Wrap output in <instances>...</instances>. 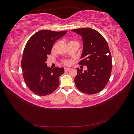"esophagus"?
Segmentation results:
<instances>
[{
  "mask_svg": "<svg viewBox=\"0 0 134 134\" xmlns=\"http://www.w3.org/2000/svg\"><path fill=\"white\" fill-rule=\"evenodd\" d=\"M70 70V68H65V71H69V70Z\"/></svg>",
  "mask_w": 134,
  "mask_h": 134,
  "instance_id": "1",
  "label": "esophagus"
}]
</instances>
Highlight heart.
I'll use <instances>...</instances> for the list:
<instances>
[{"label": "heart", "instance_id": "b5f03b06", "mask_svg": "<svg viewBox=\"0 0 134 134\" xmlns=\"http://www.w3.org/2000/svg\"><path fill=\"white\" fill-rule=\"evenodd\" d=\"M74 41H70V42H73ZM63 63L64 64V65H69L70 64V61L69 60H64L63 62Z\"/></svg>", "mask_w": 134, "mask_h": 134}]
</instances>
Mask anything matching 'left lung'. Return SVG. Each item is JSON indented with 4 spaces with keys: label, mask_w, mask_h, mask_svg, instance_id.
<instances>
[{
    "label": "left lung",
    "mask_w": 134,
    "mask_h": 134,
    "mask_svg": "<svg viewBox=\"0 0 134 134\" xmlns=\"http://www.w3.org/2000/svg\"><path fill=\"white\" fill-rule=\"evenodd\" d=\"M82 36L83 50L79 64L87 70L76 68V87L84 93L94 94L102 91L108 83L112 71V57L106 40L98 31L91 28L72 30Z\"/></svg>",
    "instance_id": "left-lung-1"
}]
</instances>
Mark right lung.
Masks as SVG:
<instances>
[{
    "label": "right lung",
    "mask_w": 134,
    "mask_h": 134,
    "mask_svg": "<svg viewBox=\"0 0 134 134\" xmlns=\"http://www.w3.org/2000/svg\"><path fill=\"white\" fill-rule=\"evenodd\" d=\"M66 32L40 31L27 41L23 52L21 66L24 80L35 94L47 96L58 88L59 76L64 73V69L56 67L52 69L47 66L46 62L54 42Z\"/></svg>",
    "instance_id": "add662e5"
}]
</instances>
